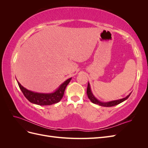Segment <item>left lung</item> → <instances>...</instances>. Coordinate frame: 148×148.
<instances>
[{
    "mask_svg": "<svg viewBox=\"0 0 148 148\" xmlns=\"http://www.w3.org/2000/svg\"><path fill=\"white\" fill-rule=\"evenodd\" d=\"M87 95L88 97L92 103L94 104H96L97 105H99L101 106H103V107H112L116 105H118L120 103H122V102L125 101V100H127L128 98L129 97V96H130L131 93L130 92L129 94V95L124 98H122V99H118V100H114V101H109V102H102L101 101L99 100H98L97 98L94 96L93 93L91 91V86H90V84L88 82V88H87Z\"/></svg>",
    "mask_w": 148,
    "mask_h": 148,
    "instance_id": "8db88e82",
    "label": "left lung"
}]
</instances>
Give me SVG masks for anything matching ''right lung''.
<instances>
[{
  "label": "right lung",
  "mask_w": 148,
  "mask_h": 148,
  "mask_svg": "<svg viewBox=\"0 0 148 148\" xmlns=\"http://www.w3.org/2000/svg\"><path fill=\"white\" fill-rule=\"evenodd\" d=\"M71 78H72L67 79L57 88L56 90L49 93L37 92L30 91L24 88L18 81L17 83L25 97L30 102L39 106H49L59 102L62 99L64 95L65 88L71 81Z\"/></svg>",
  "instance_id": "right-lung-1"
}]
</instances>
